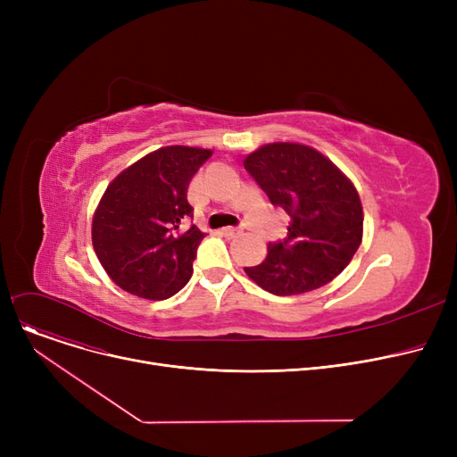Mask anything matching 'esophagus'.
Wrapping results in <instances>:
<instances>
[{
	"label": "esophagus",
	"mask_w": 457,
	"mask_h": 457,
	"mask_svg": "<svg viewBox=\"0 0 457 457\" xmlns=\"http://www.w3.org/2000/svg\"><path fill=\"white\" fill-rule=\"evenodd\" d=\"M222 233H224L226 237L233 238V237H238V235H241V233H243V229H241V228H231V226H229V228H224V229H222Z\"/></svg>",
	"instance_id": "1"
}]
</instances>
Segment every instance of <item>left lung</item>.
<instances>
[{
    "label": "left lung",
    "mask_w": 457,
    "mask_h": 457,
    "mask_svg": "<svg viewBox=\"0 0 457 457\" xmlns=\"http://www.w3.org/2000/svg\"><path fill=\"white\" fill-rule=\"evenodd\" d=\"M272 205L291 216L287 237L245 272L276 296L315 291L341 274L363 238V207L352 181L320 152L265 144L245 159Z\"/></svg>",
    "instance_id": "left-lung-1"
}]
</instances>
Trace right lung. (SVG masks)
<instances>
[{"instance_id": "1", "label": "right lung", "mask_w": 457, "mask_h": 457, "mask_svg": "<svg viewBox=\"0 0 457 457\" xmlns=\"http://www.w3.org/2000/svg\"><path fill=\"white\" fill-rule=\"evenodd\" d=\"M211 150L166 146L120 172L104 192L92 219V245L109 278L135 296L164 300L192 276V261L205 233L192 219L188 183Z\"/></svg>"}]
</instances>
